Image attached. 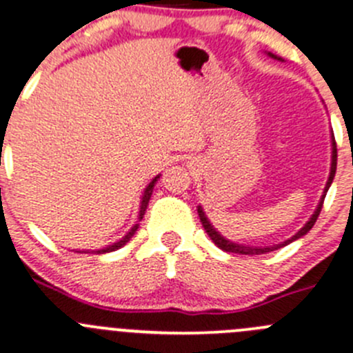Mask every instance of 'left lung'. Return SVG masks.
<instances>
[{"label":"left lung","instance_id":"obj_1","mask_svg":"<svg viewBox=\"0 0 353 353\" xmlns=\"http://www.w3.org/2000/svg\"><path fill=\"white\" fill-rule=\"evenodd\" d=\"M272 57H274V55H272ZM336 157H338V154H336V143H334V137H333V161H331V173H330V180H327V183H325L324 194H322V197H321V203H319L317 210L314 211V214H312V218H310V220H308L307 223H305V227H303V229H301V230H298V234H294V236L291 237V239L284 241L283 244H277V246H270V248H253V246H241V244L230 243V241H227V239H225V237H221L220 234H218L216 230L213 229V225H211V223H210V220H208V218H206V214H204L203 208L199 206V208H197V213H199L201 223H203L204 230H206V232H208V236L211 237V241H213V243L216 244V246L220 248V250L227 251V253H237V254H251V256H253V254H263V253H268V251L279 250V248H283V246H286V244L293 243V241L300 239L301 236H305V234H307L308 230H310L312 227H314V223H315V221H317L319 214H321L322 204H324V197H325V192H327V189H330V185H331V183H333L334 173H336Z\"/></svg>","mask_w":353,"mask_h":353}]
</instances>
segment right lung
I'll return each instance as SVG.
<instances>
[{
	"label": "right lung",
	"instance_id": "add662e5",
	"mask_svg": "<svg viewBox=\"0 0 353 353\" xmlns=\"http://www.w3.org/2000/svg\"><path fill=\"white\" fill-rule=\"evenodd\" d=\"M157 179H159V174H157L156 179H154L152 182H150L149 185H147L145 192H143V196H142V203H140V214H139V218H140V220H142V218H143V213H145V210H147V204H149V199H150V196H152V189H154V185H156ZM137 229H139V225H135V227H132V230H130V232L126 234V236H124L123 239H121V241H117V243H114L112 246L105 248V250H99V251H97V253H110V251H116V250H119V248H123L124 244H126V243H128L130 239H132V237H133V234L137 232Z\"/></svg>",
	"mask_w": 353,
	"mask_h": 353
}]
</instances>
